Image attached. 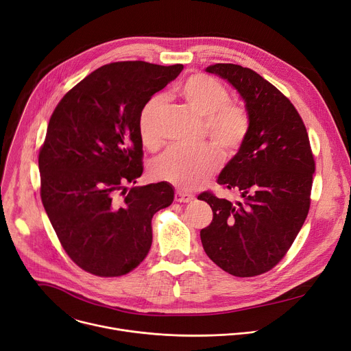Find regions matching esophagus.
I'll list each match as a JSON object with an SVG mask.
<instances>
[{"instance_id": "esophagus-1", "label": "esophagus", "mask_w": 351, "mask_h": 351, "mask_svg": "<svg viewBox=\"0 0 351 351\" xmlns=\"http://www.w3.org/2000/svg\"><path fill=\"white\" fill-rule=\"evenodd\" d=\"M175 200L180 203H189L193 200V195L191 193H184V192H176L175 193Z\"/></svg>"}]
</instances>
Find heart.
Returning <instances> with one entry per match:
<instances>
[{
	"label": "heart",
	"instance_id": "b5f03b06",
	"mask_svg": "<svg viewBox=\"0 0 351 351\" xmlns=\"http://www.w3.org/2000/svg\"><path fill=\"white\" fill-rule=\"evenodd\" d=\"M178 91L186 104L204 119V130L210 141L224 155L234 154L250 131L247 108L230 103L228 90L203 73L189 76ZM162 103V96L151 97L138 115V132L148 148L159 143L158 117ZM219 167L220 156L213 147L203 145L195 151L175 147L152 160L149 173L154 179L165 180L180 191H192L204 183Z\"/></svg>",
	"mask_w": 351,
	"mask_h": 351
}]
</instances>
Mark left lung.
I'll return each mask as SVG.
<instances>
[{"instance_id": "obj_1", "label": "left lung", "mask_w": 351, "mask_h": 351, "mask_svg": "<svg viewBox=\"0 0 351 351\" xmlns=\"http://www.w3.org/2000/svg\"><path fill=\"white\" fill-rule=\"evenodd\" d=\"M227 80L245 103L250 131L217 178L241 193L231 203L203 192L197 199L213 210L200 231L207 256L234 276H255L274 268L306 220L315 159L306 127L293 104L248 67L216 63L206 67Z\"/></svg>"}]
</instances>
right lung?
<instances>
[{
    "label": "right lung",
    "mask_w": 351,
    "mask_h": 351,
    "mask_svg": "<svg viewBox=\"0 0 351 351\" xmlns=\"http://www.w3.org/2000/svg\"><path fill=\"white\" fill-rule=\"evenodd\" d=\"M183 64L115 62L84 77L56 106L39 151L40 199L75 264L121 276L144 261L152 217L173 202L168 182L135 186L143 175L138 115Z\"/></svg>",
    "instance_id": "1"
}]
</instances>
